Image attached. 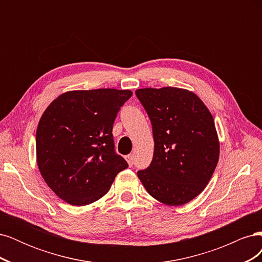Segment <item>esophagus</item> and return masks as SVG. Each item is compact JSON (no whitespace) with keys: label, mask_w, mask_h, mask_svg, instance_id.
Here are the masks:
<instances>
[{"label":"esophagus","mask_w":262,"mask_h":262,"mask_svg":"<svg viewBox=\"0 0 262 262\" xmlns=\"http://www.w3.org/2000/svg\"><path fill=\"white\" fill-rule=\"evenodd\" d=\"M125 160H126V162H128V164L130 165V166H132L133 165V155H128V156H125Z\"/></svg>","instance_id":"esophagus-1"}]
</instances>
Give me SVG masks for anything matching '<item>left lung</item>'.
Listing matches in <instances>:
<instances>
[{
	"label": "left lung",
	"mask_w": 262,
	"mask_h": 262,
	"mask_svg": "<svg viewBox=\"0 0 262 262\" xmlns=\"http://www.w3.org/2000/svg\"><path fill=\"white\" fill-rule=\"evenodd\" d=\"M136 95L152 123L153 160L138 177L146 191L168 205L200 194L215 169L220 143L213 117L192 92L163 87Z\"/></svg>",
	"instance_id": "8db88e82"
}]
</instances>
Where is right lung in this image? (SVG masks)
I'll list each match as a JSON object with an SVG mask.
<instances>
[{"mask_svg":"<svg viewBox=\"0 0 262 262\" xmlns=\"http://www.w3.org/2000/svg\"><path fill=\"white\" fill-rule=\"evenodd\" d=\"M131 96L128 90L73 91L45 110L36 132L37 163L62 200L77 207L97 201L129 166L116 153L113 126Z\"/></svg>","mask_w":262,"mask_h":262,"instance_id":"right-lung-1","label":"right lung"}]
</instances>
